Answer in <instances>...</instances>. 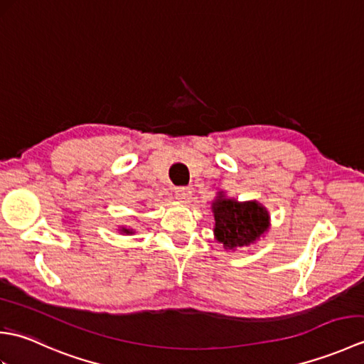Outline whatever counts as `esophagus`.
<instances>
[{
  "mask_svg": "<svg viewBox=\"0 0 364 364\" xmlns=\"http://www.w3.org/2000/svg\"><path fill=\"white\" fill-rule=\"evenodd\" d=\"M175 197L176 200H180V202H189L191 197H192V191L189 188H176L175 189Z\"/></svg>",
  "mask_w": 364,
  "mask_h": 364,
  "instance_id": "obj_1",
  "label": "esophagus"
}]
</instances>
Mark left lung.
<instances>
[{"instance_id": "left-lung-1", "label": "left lung", "mask_w": 364, "mask_h": 364, "mask_svg": "<svg viewBox=\"0 0 364 364\" xmlns=\"http://www.w3.org/2000/svg\"><path fill=\"white\" fill-rule=\"evenodd\" d=\"M213 213L214 236L227 250L249 247L269 230V213L257 200L237 202L219 192L213 203Z\"/></svg>"}]
</instances>
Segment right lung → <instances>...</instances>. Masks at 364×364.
Instances as JSON below:
<instances>
[{"label":"right lung","mask_w":364,"mask_h":364,"mask_svg":"<svg viewBox=\"0 0 364 364\" xmlns=\"http://www.w3.org/2000/svg\"><path fill=\"white\" fill-rule=\"evenodd\" d=\"M120 233H125V235H133L134 231L133 230H129V228H125V227H122L120 228Z\"/></svg>","instance_id":"1"}]
</instances>
